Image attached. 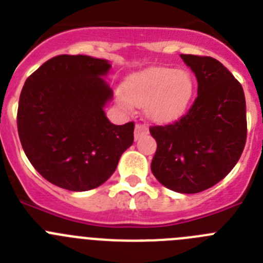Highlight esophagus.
Here are the masks:
<instances>
[{
    "mask_svg": "<svg viewBox=\"0 0 263 263\" xmlns=\"http://www.w3.org/2000/svg\"><path fill=\"white\" fill-rule=\"evenodd\" d=\"M148 133V127L143 124H137L136 129H134V138L138 139L139 137H142L143 134Z\"/></svg>",
    "mask_w": 263,
    "mask_h": 263,
    "instance_id": "34e87169",
    "label": "esophagus"
}]
</instances>
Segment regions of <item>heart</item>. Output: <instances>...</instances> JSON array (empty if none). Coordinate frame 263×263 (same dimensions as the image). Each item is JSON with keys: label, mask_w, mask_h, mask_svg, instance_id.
Wrapping results in <instances>:
<instances>
[{"label": "heart", "mask_w": 263, "mask_h": 263, "mask_svg": "<svg viewBox=\"0 0 263 263\" xmlns=\"http://www.w3.org/2000/svg\"><path fill=\"white\" fill-rule=\"evenodd\" d=\"M195 83L191 73L184 69L153 67L130 76L125 83L120 103L129 108L146 106L153 121L167 124L178 120L191 104Z\"/></svg>", "instance_id": "obj_1"}]
</instances>
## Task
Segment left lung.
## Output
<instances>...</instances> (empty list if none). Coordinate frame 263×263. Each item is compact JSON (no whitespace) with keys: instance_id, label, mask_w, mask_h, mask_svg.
<instances>
[{"instance_id":"obj_1","label":"left lung","mask_w":263,"mask_h":263,"mask_svg":"<svg viewBox=\"0 0 263 263\" xmlns=\"http://www.w3.org/2000/svg\"><path fill=\"white\" fill-rule=\"evenodd\" d=\"M197 79V97L173 124L152 126L157 141L152 171L164 187L197 194L224 179L246 143L242 85L218 60L180 53Z\"/></svg>"}]
</instances>
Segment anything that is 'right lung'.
I'll use <instances>...</instances> for the list:
<instances>
[{
	"mask_svg": "<svg viewBox=\"0 0 263 263\" xmlns=\"http://www.w3.org/2000/svg\"><path fill=\"white\" fill-rule=\"evenodd\" d=\"M108 60L58 55L27 78L20 96L18 136L30 163L68 191L106 182L133 145L134 122L115 125L104 106L113 96L100 76Z\"/></svg>",
	"mask_w": 263,
	"mask_h": 263,
	"instance_id": "1",
	"label": "right lung"
}]
</instances>
